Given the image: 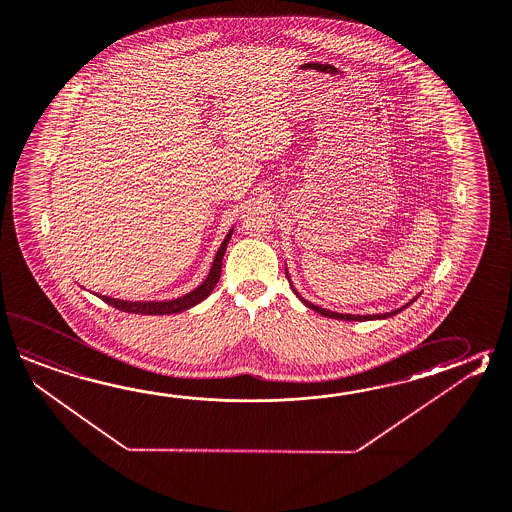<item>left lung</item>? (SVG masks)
I'll return each mask as SVG.
<instances>
[{
	"instance_id": "8db88e82",
	"label": "left lung",
	"mask_w": 512,
	"mask_h": 512,
	"mask_svg": "<svg viewBox=\"0 0 512 512\" xmlns=\"http://www.w3.org/2000/svg\"><path fill=\"white\" fill-rule=\"evenodd\" d=\"M290 281V279H288ZM293 288V284H292ZM293 292H295V295L301 299V303L304 304V306H308L310 310H313V312L321 313V315H324V317H332V319H343V321H372V319H386V317H392V315H396V313L403 312L405 308H408L410 304L414 303L416 299H412L410 303L405 304L403 308H399V310H394V312H388V313H379V315H352V313H337V312H330V310H324V308H321V306H315V304L310 303V301H306L304 297H301L299 295V292L293 288Z\"/></svg>"
}]
</instances>
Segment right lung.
<instances>
[{
  "label": "right lung",
  "mask_w": 512,
  "mask_h": 512,
  "mask_svg": "<svg viewBox=\"0 0 512 512\" xmlns=\"http://www.w3.org/2000/svg\"><path fill=\"white\" fill-rule=\"evenodd\" d=\"M231 233H233V230H230L224 242L220 244L219 251L215 255V261H213V266L209 270L206 281L202 282L199 288H195L193 292L186 293L184 297H178V299H173V301H162V303H151V301L149 303H131V301L111 299V297H105V295H98V297L104 303L116 308V310H122V312L127 313H142V315H171V313L184 312L188 308H193L195 304L204 301L209 293L213 292V288L217 286V282L220 279V270H222V257L226 253V248H228Z\"/></svg>",
  "instance_id": "1"
}]
</instances>
